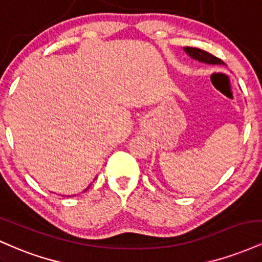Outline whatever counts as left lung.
Listing matches in <instances>:
<instances>
[{
  "mask_svg": "<svg viewBox=\"0 0 262 262\" xmlns=\"http://www.w3.org/2000/svg\"><path fill=\"white\" fill-rule=\"evenodd\" d=\"M185 52L191 56L192 59L198 60L201 62H206V64H212V65H224V62L221 59H218L217 56L212 55V54L204 52L202 49H198V48H189L186 47L183 48Z\"/></svg>",
  "mask_w": 262,
  "mask_h": 262,
  "instance_id": "obj_1",
  "label": "left lung"
}]
</instances>
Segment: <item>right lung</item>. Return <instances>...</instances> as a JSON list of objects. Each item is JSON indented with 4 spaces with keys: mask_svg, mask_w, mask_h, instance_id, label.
Masks as SVG:
<instances>
[{
    "mask_svg": "<svg viewBox=\"0 0 262 262\" xmlns=\"http://www.w3.org/2000/svg\"><path fill=\"white\" fill-rule=\"evenodd\" d=\"M85 191H86V189H85Z\"/></svg>",
    "mask_w": 262,
    "mask_h": 262,
    "instance_id": "1",
    "label": "right lung"
}]
</instances>
